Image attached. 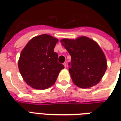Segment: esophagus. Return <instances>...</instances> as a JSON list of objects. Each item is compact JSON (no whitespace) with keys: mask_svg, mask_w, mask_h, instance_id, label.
I'll return each mask as SVG.
<instances>
[{"mask_svg":"<svg viewBox=\"0 0 121 121\" xmlns=\"http://www.w3.org/2000/svg\"><path fill=\"white\" fill-rule=\"evenodd\" d=\"M63 65H64V66H65V68H66V66H67V65H66V63H65V62L64 63H63Z\"/></svg>","mask_w":121,"mask_h":121,"instance_id":"obj_1","label":"esophagus"}]
</instances>
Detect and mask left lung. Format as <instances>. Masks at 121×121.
Returning a JSON list of instances; mask_svg holds the SVG:
<instances>
[{
  "mask_svg": "<svg viewBox=\"0 0 121 121\" xmlns=\"http://www.w3.org/2000/svg\"><path fill=\"white\" fill-rule=\"evenodd\" d=\"M60 42L71 56L68 70L73 82L83 88L97 84L107 67L105 55L98 44L85 36L63 39Z\"/></svg>",
  "mask_w": 121,
  "mask_h": 121,
  "instance_id": "8db88e82",
  "label": "left lung"
}]
</instances>
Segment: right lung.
Listing matches in <instances>:
<instances>
[{"label": "right lung", "mask_w": 121, "mask_h": 121, "mask_svg": "<svg viewBox=\"0 0 121 121\" xmlns=\"http://www.w3.org/2000/svg\"><path fill=\"white\" fill-rule=\"evenodd\" d=\"M58 41L50 35H39L31 39L21 51L19 70L24 80L31 87L39 90L49 88L65 68L58 63V55L54 51Z\"/></svg>", "instance_id": "add662e5"}]
</instances>
